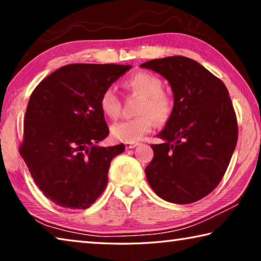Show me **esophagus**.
I'll use <instances>...</instances> for the list:
<instances>
[{"label":"esophagus","mask_w":261,"mask_h":261,"mask_svg":"<svg viewBox=\"0 0 261 261\" xmlns=\"http://www.w3.org/2000/svg\"><path fill=\"white\" fill-rule=\"evenodd\" d=\"M139 145V143L138 141H136V143H126L125 144V147H126V149H130V148H135V147H137Z\"/></svg>","instance_id":"34e87169"}]
</instances>
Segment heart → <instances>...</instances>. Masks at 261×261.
Returning <instances> with one entry per match:
<instances>
[{"label": "heart", "mask_w": 261, "mask_h": 261, "mask_svg": "<svg viewBox=\"0 0 261 261\" xmlns=\"http://www.w3.org/2000/svg\"><path fill=\"white\" fill-rule=\"evenodd\" d=\"M124 87L136 96H139L137 114L139 116L116 123L110 132L115 139L123 143H136L151 132L154 122L165 123L173 113V100L162 90L161 78L148 71H139L124 82ZM101 112L109 118H116L121 114V100L113 87H107L99 99Z\"/></svg>", "instance_id": "obj_1"}]
</instances>
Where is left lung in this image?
Returning a JSON list of instances; mask_svg holds the SVG:
<instances>
[{"label": "left lung", "instance_id": "1", "mask_svg": "<svg viewBox=\"0 0 261 261\" xmlns=\"http://www.w3.org/2000/svg\"><path fill=\"white\" fill-rule=\"evenodd\" d=\"M169 82L174 107L165 129L151 145L152 161L145 169L159 197L191 204L218 187L235 151L238 127L224 84L194 60L170 56L140 64Z\"/></svg>", "mask_w": 261, "mask_h": 261}]
</instances>
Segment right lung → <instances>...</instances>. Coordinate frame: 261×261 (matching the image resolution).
Listing matches in <instances>:
<instances>
[{"instance_id": "obj_1", "label": "right lung", "mask_w": 261, "mask_h": 261, "mask_svg": "<svg viewBox=\"0 0 261 261\" xmlns=\"http://www.w3.org/2000/svg\"><path fill=\"white\" fill-rule=\"evenodd\" d=\"M131 65L69 64L34 88L19 153L42 193L65 208L85 210L107 187L124 145L98 146L109 134L100 95Z\"/></svg>"}]
</instances>
